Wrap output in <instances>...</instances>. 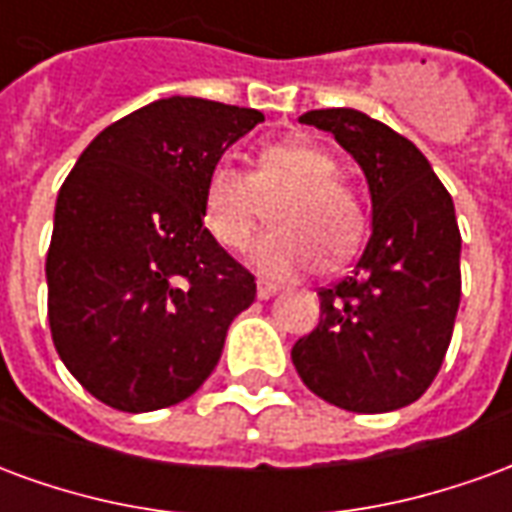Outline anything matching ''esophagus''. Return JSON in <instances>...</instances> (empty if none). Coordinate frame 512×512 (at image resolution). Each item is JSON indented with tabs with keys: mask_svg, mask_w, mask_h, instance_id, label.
I'll list each match as a JSON object with an SVG mask.
<instances>
[{
	"mask_svg": "<svg viewBox=\"0 0 512 512\" xmlns=\"http://www.w3.org/2000/svg\"><path fill=\"white\" fill-rule=\"evenodd\" d=\"M271 296H277V288H274V285H268V282H257V299L268 301Z\"/></svg>",
	"mask_w": 512,
	"mask_h": 512,
	"instance_id": "esophagus-1",
	"label": "esophagus"
}]
</instances>
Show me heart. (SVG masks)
I'll return each instance as SVG.
<instances>
[{
	"label": "heart",
	"mask_w": 512,
	"mask_h": 512,
	"mask_svg": "<svg viewBox=\"0 0 512 512\" xmlns=\"http://www.w3.org/2000/svg\"><path fill=\"white\" fill-rule=\"evenodd\" d=\"M340 167L323 147L288 139L263 150L255 178L233 164H216L202 191L205 230L227 249H241L255 230L260 200L282 194L271 208L274 230L249 246L260 277L285 282L326 260H343L365 230L356 194L340 183Z\"/></svg>",
	"instance_id": "1"
}]
</instances>
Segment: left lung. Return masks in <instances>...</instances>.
<instances>
[{"mask_svg": "<svg viewBox=\"0 0 512 512\" xmlns=\"http://www.w3.org/2000/svg\"><path fill=\"white\" fill-rule=\"evenodd\" d=\"M351 153L373 202L370 241L351 277L318 293L321 323L290 359L310 392L345 411L414 403L439 373L461 304L455 205L414 142L356 109L299 117Z\"/></svg>", "mask_w": 512, "mask_h": 512, "instance_id": "obj_1", "label": "left lung"}]
</instances>
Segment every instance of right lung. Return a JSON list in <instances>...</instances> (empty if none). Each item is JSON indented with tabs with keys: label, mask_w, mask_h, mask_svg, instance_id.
<instances>
[{
	"label": "right lung",
	"mask_w": 512,
	"mask_h": 512,
	"mask_svg": "<svg viewBox=\"0 0 512 512\" xmlns=\"http://www.w3.org/2000/svg\"><path fill=\"white\" fill-rule=\"evenodd\" d=\"M257 109L172 95L117 120L62 183L46 257L49 326L71 376L131 414L211 376L255 277L202 224V191Z\"/></svg>",
	"instance_id": "right-lung-1"
}]
</instances>
